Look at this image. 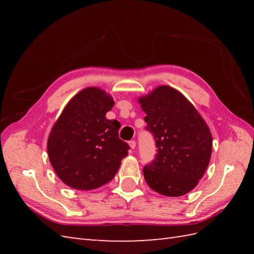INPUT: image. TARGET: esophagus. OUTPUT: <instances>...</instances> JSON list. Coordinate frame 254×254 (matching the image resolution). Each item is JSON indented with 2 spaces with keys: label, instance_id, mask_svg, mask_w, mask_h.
<instances>
[{
  "label": "esophagus",
  "instance_id": "34e87169",
  "mask_svg": "<svg viewBox=\"0 0 254 254\" xmlns=\"http://www.w3.org/2000/svg\"><path fill=\"white\" fill-rule=\"evenodd\" d=\"M128 145H130V147H131L132 149H134V148H135V146H136V142L134 141V139H132V141L128 142Z\"/></svg>",
  "mask_w": 254,
  "mask_h": 254
}]
</instances>
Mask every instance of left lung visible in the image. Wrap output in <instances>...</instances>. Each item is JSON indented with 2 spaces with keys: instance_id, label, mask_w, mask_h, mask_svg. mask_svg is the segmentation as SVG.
I'll return each instance as SVG.
<instances>
[{
  "instance_id": "obj_1",
  "label": "left lung",
  "mask_w": 254,
  "mask_h": 254,
  "mask_svg": "<svg viewBox=\"0 0 254 254\" xmlns=\"http://www.w3.org/2000/svg\"><path fill=\"white\" fill-rule=\"evenodd\" d=\"M138 102L157 147L155 159L143 169L145 180L163 195H185L197 186L209 164L213 139L207 124L170 86H159Z\"/></svg>"
}]
</instances>
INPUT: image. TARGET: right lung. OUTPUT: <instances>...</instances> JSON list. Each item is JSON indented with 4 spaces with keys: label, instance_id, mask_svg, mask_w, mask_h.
Instances as JSON below:
<instances>
[{
    "label": "right lung",
    "instance_id": "right-lung-1",
    "mask_svg": "<svg viewBox=\"0 0 254 254\" xmlns=\"http://www.w3.org/2000/svg\"><path fill=\"white\" fill-rule=\"evenodd\" d=\"M115 101L87 87L68 101L48 138V156L58 177L76 190H94L113 179L130 149L119 138L121 124L106 113Z\"/></svg>",
    "mask_w": 254,
    "mask_h": 254
}]
</instances>
